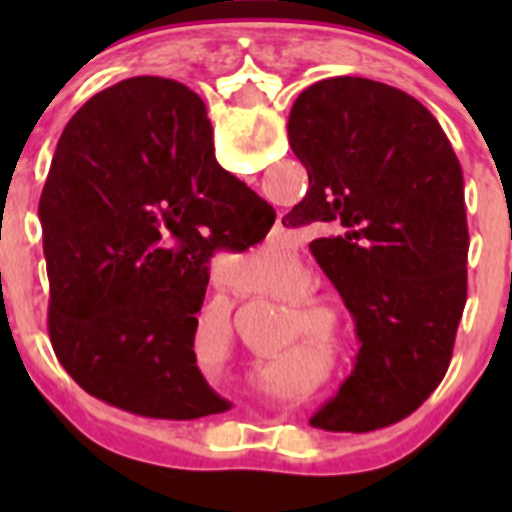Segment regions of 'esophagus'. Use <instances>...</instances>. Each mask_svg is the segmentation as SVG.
<instances>
[{
	"label": "esophagus",
	"instance_id": "obj_1",
	"mask_svg": "<svg viewBox=\"0 0 512 512\" xmlns=\"http://www.w3.org/2000/svg\"><path fill=\"white\" fill-rule=\"evenodd\" d=\"M282 230H284V228H282Z\"/></svg>",
	"mask_w": 512,
	"mask_h": 512
}]
</instances>
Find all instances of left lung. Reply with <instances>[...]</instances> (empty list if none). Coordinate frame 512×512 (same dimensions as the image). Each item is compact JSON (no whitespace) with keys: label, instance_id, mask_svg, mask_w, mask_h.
Segmentation results:
<instances>
[{"label":"left lung","instance_id":"obj_1","mask_svg":"<svg viewBox=\"0 0 512 512\" xmlns=\"http://www.w3.org/2000/svg\"><path fill=\"white\" fill-rule=\"evenodd\" d=\"M287 133L310 189L282 223L318 233L310 251L361 341L351 377L310 423H397L441 384L467 302L459 158L418 99L361 76L300 92Z\"/></svg>","mask_w":512,"mask_h":512}]
</instances>
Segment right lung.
<instances>
[{
	"instance_id": "add662e5",
	"label": "right lung",
	"mask_w": 512,
	"mask_h": 512,
	"mask_svg": "<svg viewBox=\"0 0 512 512\" xmlns=\"http://www.w3.org/2000/svg\"><path fill=\"white\" fill-rule=\"evenodd\" d=\"M53 351L81 390L143 418L230 410L194 333L210 256L266 238L274 210L212 158L192 89L135 76L94 94L58 138L38 207Z\"/></svg>"
}]
</instances>
